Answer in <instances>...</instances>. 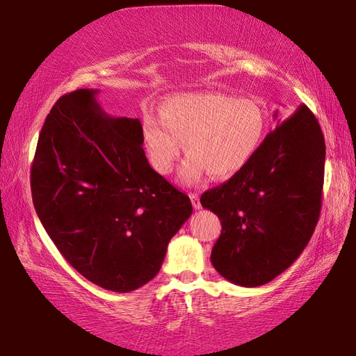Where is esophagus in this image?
I'll list each match as a JSON object with an SVG mask.
<instances>
[{
    "label": "esophagus",
    "mask_w": 356,
    "mask_h": 356,
    "mask_svg": "<svg viewBox=\"0 0 356 356\" xmlns=\"http://www.w3.org/2000/svg\"><path fill=\"white\" fill-rule=\"evenodd\" d=\"M190 199H191V203H193V208H195V209H200L202 208L200 197H199L197 193H190Z\"/></svg>",
    "instance_id": "obj_1"
}]
</instances>
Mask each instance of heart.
I'll list each match as a JSON object with an SVG mask.
<instances>
[{"instance_id":"1","label":"heart","mask_w":356,"mask_h":356,"mask_svg":"<svg viewBox=\"0 0 356 356\" xmlns=\"http://www.w3.org/2000/svg\"><path fill=\"white\" fill-rule=\"evenodd\" d=\"M160 120L149 114L144 122L149 161L168 175L184 143L188 157L179 179L188 186L208 174L218 179L238 174L257 154L267 131V114L257 101L217 92L172 96L161 105Z\"/></svg>"}]
</instances>
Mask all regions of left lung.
Segmentation results:
<instances>
[{"label": "left lung", "instance_id": "left-lung-1", "mask_svg": "<svg viewBox=\"0 0 356 356\" xmlns=\"http://www.w3.org/2000/svg\"><path fill=\"white\" fill-rule=\"evenodd\" d=\"M276 118L257 154L227 182L203 193V208L222 230L212 266L232 284L254 288L293 264L316 227L324 186L325 141L306 105Z\"/></svg>", "mask_w": 356, "mask_h": 356}]
</instances>
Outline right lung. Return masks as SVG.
Returning a JSON list of instances; mask_svg holds the SVG:
<instances>
[{"label":"right lung","instance_id":"obj_1","mask_svg":"<svg viewBox=\"0 0 356 356\" xmlns=\"http://www.w3.org/2000/svg\"><path fill=\"white\" fill-rule=\"evenodd\" d=\"M98 93L79 89L53 105L31 169L32 202L75 270L129 293L159 273L193 208L149 166L141 122L108 115Z\"/></svg>","mask_w":356,"mask_h":356}]
</instances>
